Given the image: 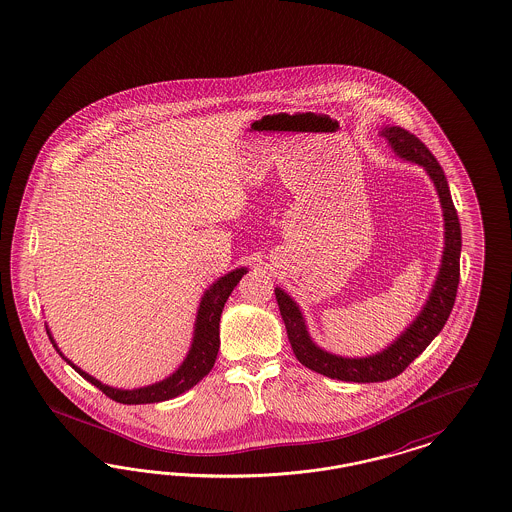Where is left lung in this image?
<instances>
[{"label": "left lung", "mask_w": 512, "mask_h": 512, "mask_svg": "<svg viewBox=\"0 0 512 512\" xmlns=\"http://www.w3.org/2000/svg\"><path fill=\"white\" fill-rule=\"evenodd\" d=\"M378 134L386 138L391 151L399 159L422 166L425 174L433 181L441 202L444 219L441 266L420 314L412 319V323H408L405 331L384 350L365 357H344L319 348L308 333L306 319L299 304L295 299H291V295H287L282 287L274 289L280 314L287 329V338L300 363L310 371L319 372L323 376L359 384L384 382L405 371L406 367L431 344V340L441 333L446 319L454 308L459 283L461 227L441 164L422 141L401 126H384Z\"/></svg>", "instance_id": "1"}]
</instances>
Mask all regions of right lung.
I'll list each match as a JSON object with an SVG mask.
<instances>
[{
  "label": "right lung",
  "instance_id": "obj_1",
  "mask_svg": "<svg viewBox=\"0 0 512 512\" xmlns=\"http://www.w3.org/2000/svg\"><path fill=\"white\" fill-rule=\"evenodd\" d=\"M246 272V266L234 268V270H230L229 274L215 280L204 291L200 304H198L196 319H194L193 342H191V348L185 355L183 363L168 378L155 382L151 386L119 389L102 384L100 380L90 376L89 372H85L83 369H79L75 363H71L70 359L60 352V348L56 346L53 335H51V329L45 325L47 335L51 338L56 352L60 353V357L70 365L71 369L79 372L92 386L104 391L109 399L123 403V405H147V403L168 401V399H174L177 395L194 388L208 372L212 371L213 363L217 359V352H219V321H221L225 302L229 299L232 289L236 287V283L242 280V276Z\"/></svg>",
  "mask_w": 512,
  "mask_h": 512
}]
</instances>
